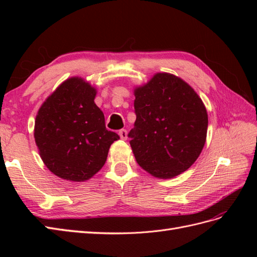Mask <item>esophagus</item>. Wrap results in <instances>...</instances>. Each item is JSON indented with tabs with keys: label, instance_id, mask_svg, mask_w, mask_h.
<instances>
[{
	"label": "esophagus",
	"instance_id": "1",
	"mask_svg": "<svg viewBox=\"0 0 257 257\" xmlns=\"http://www.w3.org/2000/svg\"><path fill=\"white\" fill-rule=\"evenodd\" d=\"M119 136H120V138H121L122 140L127 139V130H125V129L119 130Z\"/></svg>",
	"mask_w": 257,
	"mask_h": 257
}]
</instances>
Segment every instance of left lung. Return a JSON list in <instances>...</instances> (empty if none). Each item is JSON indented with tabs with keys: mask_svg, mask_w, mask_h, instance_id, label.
<instances>
[{
	"mask_svg": "<svg viewBox=\"0 0 257 257\" xmlns=\"http://www.w3.org/2000/svg\"><path fill=\"white\" fill-rule=\"evenodd\" d=\"M134 94L137 118L128 136L138 165L160 179L188 170L206 140L209 120L199 95L169 73H157Z\"/></svg>",
	"mask_w": 257,
	"mask_h": 257,
	"instance_id": "1",
	"label": "left lung"
}]
</instances>
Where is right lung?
I'll list each match as a JSON object with an SVG mask.
<instances>
[{
	"instance_id": "obj_1",
	"label": "right lung",
	"mask_w": 257,
	"mask_h": 257,
	"mask_svg": "<svg viewBox=\"0 0 257 257\" xmlns=\"http://www.w3.org/2000/svg\"><path fill=\"white\" fill-rule=\"evenodd\" d=\"M97 90L81 77H70L43 102L35 119L34 138L48 170L69 181L94 177L119 136L109 132L94 99Z\"/></svg>"
}]
</instances>
